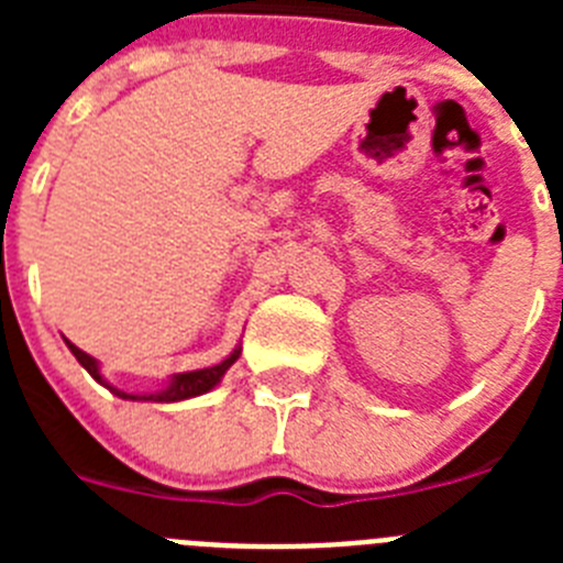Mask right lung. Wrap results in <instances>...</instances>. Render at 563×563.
Segmentation results:
<instances>
[{
  "label": "right lung",
  "instance_id": "obj_1",
  "mask_svg": "<svg viewBox=\"0 0 563 563\" xmlns=\"http://www.w3.org/2000/svg\"><path fill=\"white\" fill-rule=\"evenodd\" d=\"M69 352L76 355V361L81 363L84 369L89 372V375L96 377L101 386H107L112 395L123 397V400H152V402H177V400H188V397H197V395H206V391H211L217 383L225 377V372L231 369L233 363H236L239 352H242V346H236V350L231 352V355L225 357L222 363H217V366H208V369H194V372H180V375H172V380L163 386L161 391H152V395H129V391L123 389H114V386H109V380H103L101 375V366H98V361L92 355H87L84 350H78L76 343H69Z\"/></svg>",
  "mask_w": 563,
  "mask_h": 563
}]
</instances>
